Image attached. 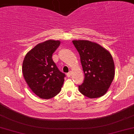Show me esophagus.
<instances>
[{
    "mask_svg": "<svg viewBox=\"0 0 134 134\" xmlns=\"http://www.w3.org/2000/svg\"><path fill=\"white\" fill-rule=\"evenodd\" d=\"M71 75H72V72H68L67 74V77H70V76H71Z\"/></svg>",
    "mask_w": 134,
    "mask_h": 134,
    "instance_id": "esophagus-1",
    "label": "esophagus"
}]
</instances>
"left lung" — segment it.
<instances>
[{
    "mask_svg": "<svg viewBox=\"0 0 134 134\" xmlns=\"http://www.w3.org/2000/svg\"><path fill=\"white\" fill-rule=\"evenodd\" d=\"M80 55L85 80L79 91L90 98L100 97L109 88L115 74L111 53L96 42L88 40L72 41Z\"/></svg>",
    "mask_w": 134,
    "mask_h": 134,
    "instance_id": "left-lung-1",
    "label": "left lung"
}]
</instances>
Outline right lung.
Returning a JSON list of instances; mask_svg holds the SVG:
<instances>
[{"label": "right lung", "instance_id": "right-lung-1", "mask_svg": "<svg viewBox=\"0 0 134 134\" xmlns=\"http://www.w3.org/2000/svg\"><path fill=\"white\" fill-rule=\"evenodd\" d=\"M60 41L48 40L37 44L25 57L22 72L28 86L41 98L49 99L60 93L65 75L52 59Z\"/></svg>", "mask_w": 134, "mask_h": 134}]
</instances>
